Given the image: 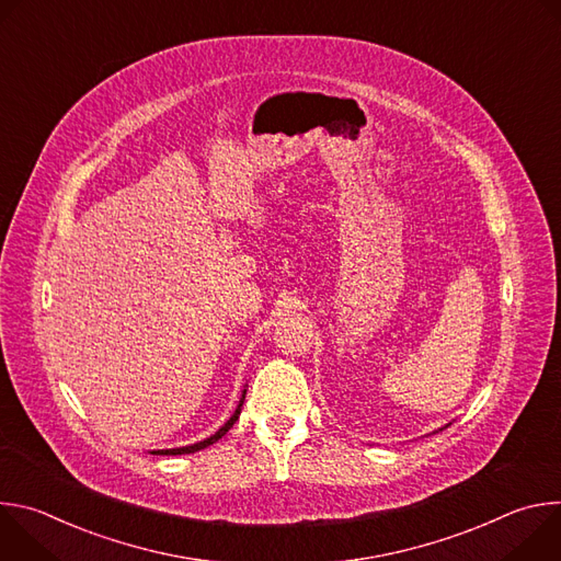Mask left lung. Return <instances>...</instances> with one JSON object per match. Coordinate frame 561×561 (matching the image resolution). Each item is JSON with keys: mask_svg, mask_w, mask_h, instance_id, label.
I'll list each match as a JSON object with an SVG mask.
<instances>
[{"mask_svg": "<svg viewBox=\"0 0 561 561\" xmlns=\"http://www.w3.org/2000/svg\"><path fill=\"white\" fill-rule=\"evenodd\" d=\"M446 426H450V424H446ZM446 426H444V428H446ZM444 428H439V431H444Z\"/></svg>", "mask_w": 561, "mask_h": 561, "instance_id": "8db88e82", "label": "left lung"}]
</instances>
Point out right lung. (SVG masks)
<instances>
[{
    "label": "right lung",
    "mask_w": 561,
    "mask_h": 561,
    "mask_svg": "<svg viewBox=\"0 0 561 561\" xmlns=\"http://www.w3.org/2000/svg\"><path fill=\"white\" fill-rule=\"evenodd\" d=\"M244 397H247V386H244V390H242V397H239V404H237V409H234V413L228 417V422L215 433V435H210V437H206V439H202V442H197V444H191V446H180V448H162V450H150V455H188V453H197V450H202V448H208L210 444H215L217 439H221L230 428H232V424L239 420V413H242V407H244Z\"/></svg>",
    "instance_id": "right-lung-1"
}]
</instances>
